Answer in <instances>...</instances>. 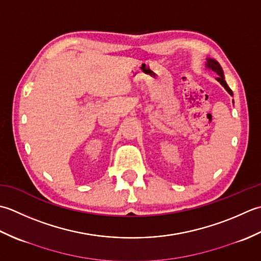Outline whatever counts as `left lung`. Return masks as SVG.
Wrapping results in <instances>:
<instances>
[{
	"instance_id": "8db88e82",
	"label": "left lung",
	"mask_w": 261,
	"mask_h": 261,
	"mask_svg": "<svg viewBox=\"0 0 261 261\" xmlns=\"http://www.w3.org/2000/svg\"><path fill=\"white\" fill-rule=\"evenodd\" d=\"M206 66L208 67V68H211L212 71H214L216 74H217V76L219 77H216L217 79V81H219L223 87L225 88V90L226 91L230 93L231 95H233V93H232V90L228 88V86L226 84V82H225V80H224V74H223V71H222V67H221V65L219 63H217L215 60H212V58H207V64H206Z\"/></svg>"
}]
</instances>
